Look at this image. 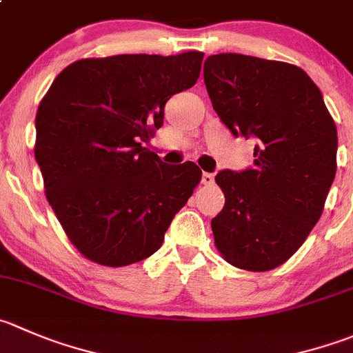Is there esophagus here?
<instances>
[{"mask_svg": "<svg viewBox=\"0 0 353 353\" xmlns=\"http://www.w3.org/2000/svg\"><path fill=\"white\" fill-rule=\"evenodd\" d=\"M201 183H203L205 186H210V184H214V174H210V172L201 174Z\"/></svg>", "mask_w": 353, "mask_h": 353, "instance_id": "34e87169", "label": "esophagus"}]
</instances>
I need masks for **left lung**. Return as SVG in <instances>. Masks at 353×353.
Wrapping results in <instances>:
<instances>
[{
  "label": "left lung",
  "instance_id": "left-lung-1",
  "mask_svg": "<svg viewBox=\"0 0 353 353\" xmlns=\"http://www.w3.org/2000/svg\"><path fill=\"white\" fill-rule=\"evenodd\" d=\"M203 79L229 131L256 139L252 169L215 176L225 196L212 219L215 246L234 268L271 271L303 245L323 214L336 174V125L319 88L296 65L219 53L205 60Z\"/></svg>",
  "mask_w": 353,
  "mask_h": 353
}]
</instances>
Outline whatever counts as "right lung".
<instances>
[{"instance_id":"obj_1","label":"right lung","mask_w":353,"mask_h":353,"mask_svg":"<svg viewBox=\"0 0 353 353\" xmlns=\"http://www.w3.org/2000/svg\"><path fill=\"white\" fill-rule=\"evenodd\" d=\"M203 53L84 58L57 75L36 114L34 155L44 193L72 245L122 268L162 246L201 179L196 163L167 165L143 146L172 94L190 90Z\"/></svg>"}]
</instances>
